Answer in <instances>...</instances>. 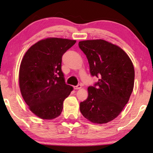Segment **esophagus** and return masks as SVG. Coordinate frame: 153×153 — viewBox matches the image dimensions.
<instances>
[{"instance_id": "esophagus-1", "label": "esophagus", "mask_w": 153, "mask_h": 153, "mask_svg": "<svg viewBox=\"0 0 153 153\" xmlns=\"http://www.w3.org/2000/svg\"><path fill=\"white\" fill-rule=\"evenodd\" d=\"M74 89H80L81 88H82V85L79 84V85H77L76 86H74Z\"/></svg>"}]
</instances>
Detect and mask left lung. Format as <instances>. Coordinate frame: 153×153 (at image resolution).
Returning <instances> with one entry per match:
<instances>
[{"mask_svg":"<svg viewBox=\"0 0 153 153\" xmlns=\"http://www.w3.org/2000/svg\"><path fill=\"white\" fill-rule=\"evenodd\" d=\"M86 55L92 76L99 81L88 87L80 111L89 121L105 123L116 118L128 103L134 85L135 71L130 58L121 48L102 39L79 42Z\"/></svg>","mask_w":153,"mask_h":153,"instance_id":"obj_1","label":"left lung"}]
</instances>
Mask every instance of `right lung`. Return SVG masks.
Returning a JSON list of instances; mask_svg holds the SVG:
<instances>
[{
  "label": "right lung",
  "instance_id": "1",
  "mask_svg": "<svg viewBox=\"0 0 153 153\" xmlns=\"http://www.w3.org/2000/svg\"><path fill=\"white\" fill-rule=\"evenodd\" d=\"M76 41L48 38L38 41L25 53L19 71L22 95L29 108L40 118L60 116L64 99L73 87L66 84L62 57Z\"/></svg>",
  "mask_w": 153,
  "mask_h": 153
}]
</instances>
